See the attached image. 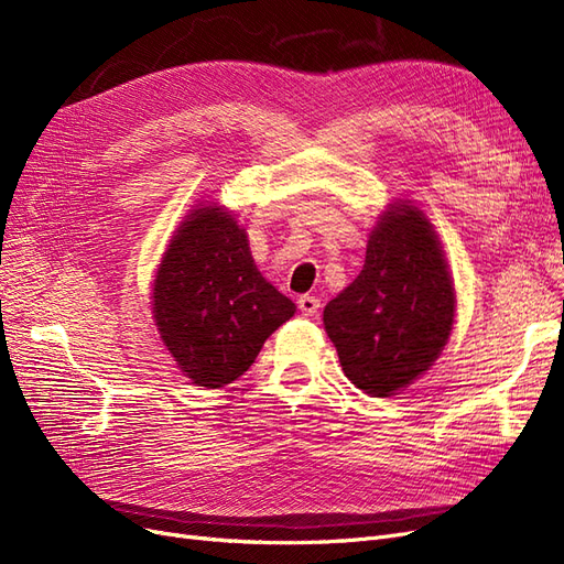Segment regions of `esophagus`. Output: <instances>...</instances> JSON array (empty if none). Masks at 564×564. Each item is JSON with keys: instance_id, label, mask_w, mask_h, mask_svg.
I'll list each match as a JSON object with an SVG mask.
<instances>
[{"instance_id": "esophagus-1", "label": "esophagus", "mask_w": 564, "mask_h": 564, "mask_svg": "<svg viewBox=\"0 0 564 564\" xmlns=\"http://www.w3.org/2000/svg\"><path fill=\"white\" fill-rule=\"evenodd\" d=\"M296 303H299L301 315H305V317H313V315L319 313V299H315V296H311V294L299 296Z\"/></svg>"}]
</instances>
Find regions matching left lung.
I'll list each match as a JSON object with an SVG mask.
<instances>
[{
    "label": "left lung",
    "instance_id": "8db88e82",
    "mask_svg": "<svg viewBox=\"0 0 564 564\" xmlns=\"http://www.w3.org/2000/svg\"><path fill=\"white\" fill-rule=\"evenodd\" d=\"M454 324V286L433 226L409 204L371 230L360 275L324 308L346 377L373 398L419 379Z\"/></svg>",
    "mask_w": 564,
    "mask_h": 564
}]
</instances>
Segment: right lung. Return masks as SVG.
Instances as JSON below:
<instances>
[{"instance_id":"1","label":"right lung","mask_w":564,"mask_h":564,"mask_svg":"<svg viewBox=\"0 0 564 564\" xmlns=\"http://www.w3.org/2000/svg\"><path fill=\"white\" fill-rule=\"evenodd\" d=\"M155 322L185 377L228 386L253 365L265 338L296 305L253 265L245 230L218 207H202L164 251L155 286Z\"/></svg>"}]
</instances>
